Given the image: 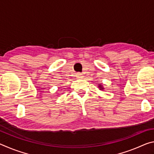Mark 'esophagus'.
I'll return each mask as SVG.
<instances>
[{"instance_id":"1","label":"esophagus","mask_w":154,"mask_h":154,"mask_svg":"<svg viewBox=\"0 0 154 154\" xmlns=\"http://www.w3.org/2000/svg\"><path fill=\"white\" fill-rule=\"evenodd\" d=\"M77 77L78 79H79V78H82V73H77Z\"/></svg>"}]
</instances>
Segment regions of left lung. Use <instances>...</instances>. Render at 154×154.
Returning <instances> with one entry per match:
<instances>
[{"label":"left lung","mask_w":154,"mask_h":154,"mask_svg":"<svg viewBox=\"0 0 154 154\" xmlns=\"http://www.w3.org/2000/svg\"><path fill=\"white\" fill-rule=\"evenodd\" d=\"M98 88H99V89H100V90H103V89H104V88H103L100 84H99Z\"/></svg>","instance_id":"left-lung-1"}]
</instances>
